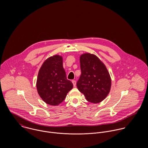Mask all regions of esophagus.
<instances>
[{
    "instance_id": "34e87169",
    "label": "esophagus",
    "mask_w": 148,
    "mask_h": 148,
    "mask_svg": "<svg viewBox=\"0 0 148 148\" xmlns=\"http://www.w3.org/2000/svg\"><path fill=\"white\" fill-rule=\"evenodd\" d=\"M72 83L73 84V86H76V82L75 80H72Z\"/></svg>"
}]
</instances>
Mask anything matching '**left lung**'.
<instances>
[{
  "mask_svg": "<svg viewBox=\"0 0 148 148\" xmlns=\"http://www.w3.org/2000/svg\"><path fill=\"white\" fill-rule=\"evenodd\" d=\"M82 74L77 82L79 90L86 100L99 103L104 100L111 87V79L106 65L95 55L86 53L80 56Z\"/></svg>",
  "mask_w": 148,
  "mask_h": 148,
  "instance_id": "8db88e82",
  "label": "left lung"
}]
</instances>
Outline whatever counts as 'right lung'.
<instances>
[{
	"label": "right lung",
	"instance_id": "add662e5",
	"mask_svg": "<svg viewBox=\"0 0 148 148\" xmlns=\"http://www.w3.org/2000/svg\"><path fill=\"white\" fill-rule=\"evenodd\" d=\"M36 88L45 103L58 106L63 101L73 84L66 79L62 56L54 55L45 60L38 73Z\"/></svg>",
	"mask_w": 148,
	"mask_h": 148
}]
</instances>
